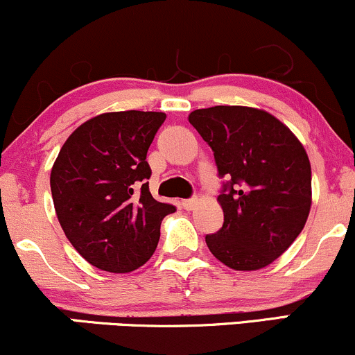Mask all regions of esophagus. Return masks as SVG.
Returning a JSON list of instances; mask_svg holds the SVG:
<instances>
[{"instance_id":"esophagus-1","label":"esophagus","mask_w":355,"mask_h":355,"mask_svg":"<svg viewBox=\"0 0 355 355\" xmlns=\"http://www.w3.org/2000/svg\"><path fill=\"white\" fill-rule=\"evenodd\" d=\"M195 205H197V200H195V198H189V200H182V207L185 210H193Z\"/></svg>"}]
</instances>
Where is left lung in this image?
Returning a JSON list of instances; mask_svg holds the SVG:
<instances>
[{
  "mask_svg": "<svg viewBox=\"0 0 355 355\" xmlns=\"http://www.w3.org/2000/svg\"><path fill=\"white\" fill-rule=\"evenodd\" d=\"M189 121L214 152L223 225L210 252L234 270L267 267L299 237L312 203L311 162L294 133L263 110L211 107Z\"/></svg>",
  "mask_w": 355,
  "mask_h": 355,
  "instance_id": "1",
  "label": "left lung"
}]
</instances>
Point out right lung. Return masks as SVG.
I'll return each instance as SVG.
<instances>
[{"label":"right lung","instance_id":"1","mask_svg":"<svg viewBox=\"0 0 355 355\" xmlns=\"http://www.w3.org/2000/svg\"><path fill=\"white\" fill-rule=\"evenodd\" d=\"M166 115L113 112L85 121L53 165V203L64 235L87 262L126 274L141 267L160 240L172 203L148 190L146 152Z\"/></svg>","mask_w":355,"mask_h":355}]
</instances>
